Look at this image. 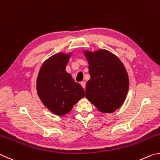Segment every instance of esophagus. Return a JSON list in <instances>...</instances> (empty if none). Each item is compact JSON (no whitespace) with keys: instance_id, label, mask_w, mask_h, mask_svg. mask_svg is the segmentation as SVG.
I'll return each instance as SVG.
<instances>
[{"instance_id":"34e87169","label":"esophagus","mask_w":160,"mask_h":160,"mask_svg":"<svg viewBox=\"0 0 160 160\" xmlns=\"http://www.w3.org/2000/svg\"><path fill=\"white\" fill-rule=\"evenodd\" d=\"M80 83H81V85L82 86V87L85 89L86 88V82H82Z\"/></svg>"}]
</instances>
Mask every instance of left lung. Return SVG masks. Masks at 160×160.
<instances>
[{
    "label": "left lung",
    "instance_id": "left-lung-1",
    "mask_svg": "<svg viewBox=\"0 0 160 160\" xmlns=\"http://www.w3.org/2000/svg\"><path fill=\"white\" fill-rule=\"evenodd\" d=\"M88 62L91 79L86 85V97L103 113L115 112L127 98L129 79L124 64L105 49L83 50Z\"/></svg>",
    "mask_w": 160,
    "mask_h": 160
}]
</instances>
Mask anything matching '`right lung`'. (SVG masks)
<instances>
[{"instance_id":"right-lung-1","label":"right lung","mask_w":160,"mask_h":160,"mask_svg":"<svg viewBox=\"0 0 160 160\" xmlns=\"http://www.w3.org/2000/svg\"><path fill=\"white\" fill-rule=\"evenodd\" d=\"M72 52H58L48 58L39 70L36 91L41 102L55 115L69 113L78 100L85 96L79 83L66 72Z\"/></svg>"}]
</instances>
